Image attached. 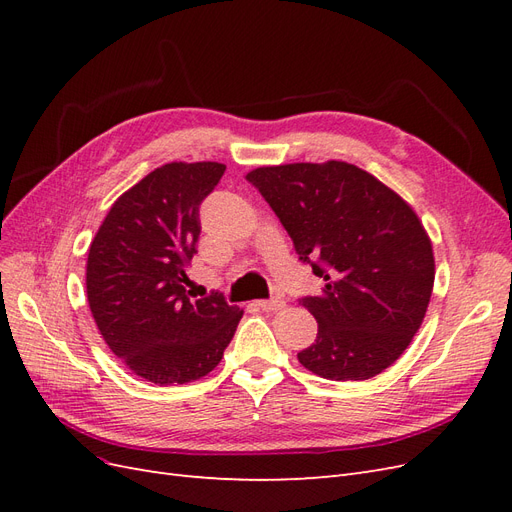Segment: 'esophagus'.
Returning a JSON list of instances; mask_svg holds the SVG:
<instances>
[{
  "mask_svg": "<svg viewBox=\"0 0 512 512\" xmlns=\"http://www.w3.org/2000/svg\"><path fill=\"white\" fill-rule=\"evenodd\" d=\"M262 312H282V309L286 307V303L282 299H269V301H258L256 303Z\"/></svg>",
  "mask_w": 512,
  "mask_h": 512,
  "instance_id": "obj_1",
  "label": "esophagus"
}]
</instances>
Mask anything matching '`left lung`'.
<instances>
[{"label":"left lung","mask_w":512,"mask_h":512,"mask_svg":"<svg viewBox=\"0 0 512 512\" xmlns=\"http://www.w3.org/2000/svg\"><path fill=\"white\" fill-rule=\"evenodd\" d=\"M288 230L299 258L324 280L301 303L318 322L299 363L327 380H369L421 329L436 277L416 211L367 170L329 160L260 166L245 175Z\"/></svg>","instance_id":"obj_1"}]
</instances>
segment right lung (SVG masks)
<instances>
[{"label":"right lung","mask_w":512,"mask_h":512,"mask_svg":"<svg viewBox=\"0 0 512 512\" xmlns=\"http://www.w3.org/2000/svg\"><path fill=\"white\" fill-rule=\"evenodd\" d=\"M220 162L151 170L106 213L87 256V301L106 346L132 374L170 386L218 367L243 309L222 294L192 299L188 267L198 207L218 185Z\"/></svg>","instance_id":"right-lung-1"}]
</instances>
